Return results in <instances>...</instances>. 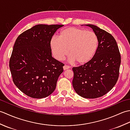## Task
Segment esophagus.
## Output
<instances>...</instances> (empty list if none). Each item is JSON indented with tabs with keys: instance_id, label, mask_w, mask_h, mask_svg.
Instances as JSON below:
<instances>
[{
	"instance_id": "34e87169",
	"label": "esophagus",
	"mask_w": 130,
	"mask_h": 130,
	"mask_svg": "<svg viewBox=\"0 0 130 130\" xmlns=\"http://www.w3.org/2000/svg\"><path fill=\"white\" fill-rule=\"evenodd\" d=\"M69 68H70L69 66H68L67 65H64V66H63V70H67V69H69Z\"/></svg>"
}]
</instances>
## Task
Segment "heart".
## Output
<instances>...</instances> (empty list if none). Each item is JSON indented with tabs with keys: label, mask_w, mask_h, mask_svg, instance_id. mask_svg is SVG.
Instances as JSON below:
<instances>
[{
	"label": "heart",
	"mask_w": 130,
	"mask_h": 130,
	"mask_svg": "<svg viewBox=\"0 0 130 130\" xmlns=\"http://www.w3.org/2000/svg\"><path fill=\"white\" fill-rule=\"evenodd\" d=\"M50 47L55 59L62 60L69 52L71 61L79 65L88 62L94 56L98 46V39L94 32L74 27L62 30L59 38L53 37Z\"/></svg>",
	"instance_id": "b5f03b06"
}]
</instances>
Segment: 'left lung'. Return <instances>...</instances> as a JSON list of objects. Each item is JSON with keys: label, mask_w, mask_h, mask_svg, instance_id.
<instances>
[{"label": "left lung", "mask_w": 130, "mask_h": 130, "mask_svg": "<svg viewBox=\"0 0 130 130\" xmlns=\"http://www.w3.org/2000/svg\"><path fill=\"white\" fill-rule=\"evenodd\" d=\"M85 26L92 28L97 36L98 46L90 61L73 68V86L80 96L94 99L105 95L116 84L121 55L116 41L111 34L93 24Z\"/></svg>", "instance_id": "8db88e82"}]
</instances>
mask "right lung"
Listing matches in <instances>:
<instances>
[{
  "label": "right lung",
  "mask_w": 130,
  "mask_h": 130,
  "mask_svg": "<svg viewBox=\"0 0 130 130\" xmlns=\"http://www.w3.org/2000/svg\"><path fill=\"white\" fill-rule=\"evenodd\" d=\"M63 25L38 24L17 38L9 60L13 81L30 97L40 99L54 92L64 64L52 57L50 41Z\"/></svg>",
  "instance_id": "1"
}]
</instances>
